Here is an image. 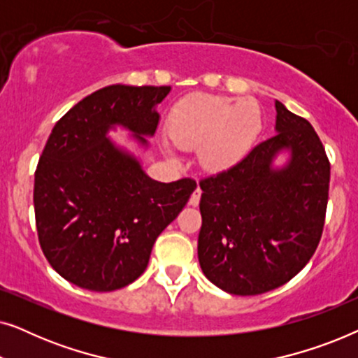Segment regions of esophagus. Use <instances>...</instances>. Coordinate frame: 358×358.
Returning a JSON list of instances; mask_svg holds the SVG:
<instances>
[{
  "instance_id": "34e87169",
  "label": "esophagus",
  "mask_w": 358,
  "mask_h": 358,
  "mask_svg": "<svg viewBox=\"0 0 358 358\" xmlns=\"http://www.w3.org/2000/svg\"><path fill=\"white\" fill-rule=\"evenodd\" d=\"M200 195H202V190H200V187H197L192 192V195H190L189 205H192V207H197L199 202H200Z\"/></svg>"
}]
</instances>
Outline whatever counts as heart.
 Wrapping results in <instances>:
<instances>
[{
	"instance_id": "1",
	"label": "heart",
	"mask_w": 358,
	"mask_h": 358,
	"mask_svg": "<svg viewBox=\"0 0 358 358\" xmlns=\"http://www.w3.org/2000/svg\"><path fill=\"white\" fill-rule=\"evenodd\" d=\"M257 102L213 94H190L171 110L168 136L180 150H197L205 169L222 171L243 159L259 131Z\"/></svg>"
}]
</instances>
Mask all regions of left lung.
Returning a JSON list of instances; mask_svg holds the SVG:
<instances>
[{
  "label": "left lung",
  "instance_id": "8db88e82",
  "mask_svg": "<svg viewBox=\"0 0 358 358\" xmlns=\"http://www.w3.org/2000/svg\"><path fill=\"white\" fill-rule=\"evenodd\" d=\"M277 134L200 180L199 262L231 295H261L292 280L324 228L331 164L310 122L275 101ZM288 149L283 169L271 166Z\"/></svg>",
  "mask_w": 358,
  "mask_h": 358
}]
</instances>
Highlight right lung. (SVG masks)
Masks as SVG:
<instances>
[{"label": "right lung", "mask_w": 358, "mask_h": 358, "mask_svg": "<svg viewBox=\"0 0 358 358\" xmlns=\"http://www.w3.org/2000/svg\"><path fill=\"white\" fill-rule=\"evenodd\" d=\"M171 86L112 85L86 96L53 127L34 180L38 243L65 280L92 292L119 290L148 266L161 231L185 207L197 184L158 182L107 131L122 125L155 135L156 106Z\"/></svg>", "instance_id": "add662e5"}]
</instances>
